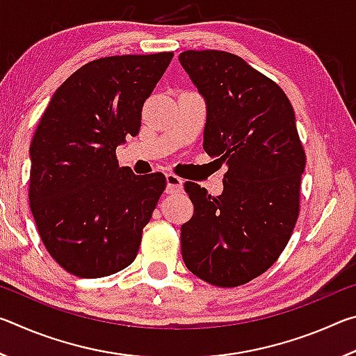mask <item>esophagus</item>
I'll use <instances>...</instances> for the list:
<instances>
[{"mask_svg":"<svg viewBox=\"0 0 356 356\" xmlns=\"http://www.w3.org/2000/svg\"><path fill=\"white\" fill-rule=\"evenodd\" d=\"M184 180L177 177L176 174H166V191L168 193H176L182 190Z\"/></svg>","mask_w":356,"mask_h":356,"instance_id":"esophagus-1","label":"esophagus"}]
</instances>
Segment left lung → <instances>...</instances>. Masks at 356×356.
Instances as JSON below:
<instances>
[{
  "mask_svg": "<svg viewBox=\"0 0 356 356\" xmlns=\"http://www.w3.org/2000/svg\"><path fill=\"white\" fill-rule=\"evenodd\" d=\"M179 61L206 100V152L226 163L220 196L185 182L193 216L180 227L193 275L236 287L272 267L300 212L306 156L295 113L275 81L232 53L188 50Z\"/></svg>",
  "mask_w": 356,
  "mask_h": 356,
  "instance_id": "obj_1",
  "label": "left lung"
}]
</instances>
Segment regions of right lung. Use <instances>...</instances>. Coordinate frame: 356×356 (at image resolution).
Returning a JSON list of instances; mask_svg holds the SVG:
<instances>
[{
  "label": "right lung",
  "instance_id": "add662e5",
  "mask_svg": "<svg viewBox=\"0 0 356 356\" xmlns=\"http://www.w3.org/2000/svg\"><path fill=\"white\" fill-rule=\"evenodd\" d=\"M171 59L163 51L84 64L40 118L29 147V204L42 242L65 272L102 278L135 261L166 179L119 168L116 147L140 134L144 102Z\"/></svg>",
  "mask_w": 356,
  "mask_h": 356
}]
</instances>
